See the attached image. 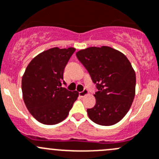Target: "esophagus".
Returning a JSON list of instances; mask_svg holds the SVG:
<instances>
[{
	"label": "esophagus",
	"instance_id": "esophagus-1",
	"mask_svg": "<svg viewBox=\"0 0 159 159\" xmlns=\"http://www.w3.org/2000/svg\"><path fill=\"white\" fill-rule=\"evenodd\" d=\"M88 93H89V91H88L86 89H84V90H83L82 92H79V96L84 97L86 95H88Z\"/></svg>",
	"mask_w": 159,
	"mask_h": 159
}]
</instances>
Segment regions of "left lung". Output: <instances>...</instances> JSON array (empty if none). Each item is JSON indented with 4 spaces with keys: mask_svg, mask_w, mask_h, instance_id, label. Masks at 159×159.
Here are the masks:
<instances>
[{
    "mask_svg": "<svg viewBox=\"0 0 159 159\" xmlns=\"http://www.w3.org/2000/svg\"><path fill=\"white\" fill-rule=\"evenodd\" d=\"M76 56L98 89L94 95L95 106L87 109L91 120L102 126L120 121L135 95L136 75L129 60L121 52L106 46L81 50Z\"/></svg>",
    "mask_w": 159,
    "mask_h": 159,
    "instance_id": "left-lung-1",
    "label": "left lung"
}]
</instances>
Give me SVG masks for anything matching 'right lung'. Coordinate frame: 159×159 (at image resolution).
<instances>
[{
  "mask_svg": "<svg viewBox=\"0 0 159 159\" xmlns=\"http://www.w3.org/2000/svg\"><path fill=\"white\" fill-rule=\"evenodd\" d=\"M75 49H49L27 66L21 79L23 100L28 110L41 124L53 125L68 116L78 97L77 91L62 87L64 70Z\"/></svg>",
  "mask_w": 159,
  "mask_h": 159,
  "instance_id": "1",
  "label": "right lung"
}]
</instances>
